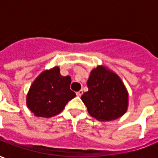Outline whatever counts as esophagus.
Wrapping results in <instances>:
<instances>
[{
    "instance_id": "esophagus-1",
    "label": "esophagus",
    "mask_w": 158,
    "mask_h": 158,
    "mask_svg": "<svg viewBox=\"0 0 158 158\" xmlns=\"http://www.w3.org/2000/svg\"><path fill=\"white\" fill-rule=\"evenodd\" d=\"M82 93H83V91H82V90H79L78 92H77V96H81V95H82Z\"/></svg>"
}]
</instances>
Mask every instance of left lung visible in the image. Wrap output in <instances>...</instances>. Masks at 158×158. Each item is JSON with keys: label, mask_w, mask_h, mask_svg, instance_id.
I'll return each mask as SVG.
<instances>
[{"label": "left lung", "mask_w": 158, "mask_h": 158, "mask_svg": "<svg viewBox=\"0 0 158 158\" xmlns=\"http://www.w3.org/2000/svg\"><path fill=\"white\" fill-rule=\"evenodd\" d=\"M89 90L81 96L89 114L101 122L116 120L126 113L129 93L118 75L107 67L93 69L87 81Z\"/></svg>", "instance_id": "1"}]
</instances>
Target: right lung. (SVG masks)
Instances as JSON below:
<instances>
[{
  "label": "right lung",
  "instance_id": "right-lung-1",
  "mask_svg": "<svg viewBox=\"0 0 158 158\" xmlns=\"http://www.w3.org/2000/svg\"><path fill=\"white\" fill-rule=\"evenodd\" d=\"M71 78L62 77L59 67L42 72L33 81L27 95V106L34 115L49 118L61 113L76 96L70 89Z\"/></svg>",
  "mask_w": 158,
  "mask_h": 158
}]
</instances>
